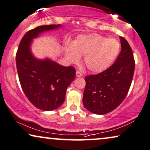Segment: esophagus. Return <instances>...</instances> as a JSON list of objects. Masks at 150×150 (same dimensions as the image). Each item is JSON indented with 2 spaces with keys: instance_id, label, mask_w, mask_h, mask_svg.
I'll return each instance as SVG.
<instances>
[{
  "instance_id": "1",
  "label": "esophagus",
  "mask_w": 150,
  "mask_h": 150,
  "mask_svg": "<svg viewBox=\"0 0 150 150\" xmlns=\"http://www.w3.org/2000/svg\"><path fill=\"white\" fill-rule=\"evenodd\" d=\"M76 75L77 77H82L83 76V74H81L79 71H76Z\"/></svg>"
}]
</instances>
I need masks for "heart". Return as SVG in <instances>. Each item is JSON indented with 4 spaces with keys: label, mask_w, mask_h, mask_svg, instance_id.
<instances>
[{
    "label": "heart",
    "mask_w": 150,
    "mask_h": 150,
    "mask_svg": "<svg viewBox=\"0 0 150 150\" xmlns=\"http://www.w3.org/2000/svg\"><path fill=\"white\" fill-rule=\"evenodd\" d=\"M120 52V44L114 38L98 34H81L65 46L66 58L69 63L83 62L89 71L100 73L105 71L114 63Z\"/></svg>",
    "instance_id": "heart-1"
}]
</instances>
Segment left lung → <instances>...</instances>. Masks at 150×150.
<instances>
[{"label":"left lung","instance_id":"left-lung-1","mask_svg":"<svg viewBox=\"0 0 150 150\" xmlns=\"http://www.w3.org/2000/svg\"><path fill=\"white\" fill-rule=\"evenodd\" d=\"M121 51L113 65L100 74L87 76L83 103L96 114L113 111L127 96L134 73L135 62L128 42L120 36Z\"/></svg>","mask_w":150,"mask_h":150}]
</instances>
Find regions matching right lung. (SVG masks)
I'll return each instance as SVG.
<instances>
[{
  "instance_id": "right-lung-1",
  "label": "right lung",
  "mask_w": 150,
  "mask_h": 150,
  "mask_svg": "<svg viewBox=\"0 0 150 150\" xmlns=\"http://www.w3.org/2000/svg\"><path fill=\"white\" fill-rule=\"evenodd\" d=\"M61 25H42L24 35L16 56L19 81L25 96L39 110L51 111L63 103L68 86L74 80L76 70L50 58L38 59L33 55L31 45L42 33L61 28Z\"/></svg>"
}]
</instances>
